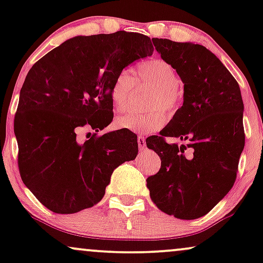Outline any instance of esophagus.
Here are the masks:
<instances>
[{"mask_svg":"<svg viewBox=\"0 0 263 263\" xmlns=\"http://www.w3.org/2000/svg\"><path fill=\"white\" fill-rule=\"evenodd\" d=\"M137 143H138V147H140L141 151H143L146 148V140H144V137H142V136H138L137 137Z\"/></svg>","mask_w":263,"mask_h":263,"instance_id":"esophagus-1","label":"esophagus"}]
</instances>
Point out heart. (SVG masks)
<instances>
[{"mask_svg": "<svg viewBox=\"0 0 263 263\" xmlns=\"http://www.w3.org/2000/svg\"><path fill=\"white\" fill-rule=\"evenodd\" d=\"M137 74L141 80L156 87L151 100V108L163 107L165 110H173L178 104L177 89L180 85V78L173 66L162 59H153L142 63L137 66ZM136 80L128 71H120L111 84L110 98L115 108L119 111L125 110L132 100L135 92ZM167 116L162 110H156L149 114H123L116 117L115 125L117 128L131 132L149 134L159 129L165 123Z\"/></svg>", "mask_w": 263, "mask_h": 263, "instance_id": "1", "label": "heart"}]
</instances>
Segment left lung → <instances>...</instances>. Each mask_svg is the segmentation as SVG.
I'll return each instance as SVG.
<instances>
[{
    "mask_svg": "<svg viewBox=\"0 0 263 263\" xmlns=\"http://www.w3.org/2000/svg\"><path fill=\"white\" fill-rule=\"evenodd\" d=\"M161 58L184 84L183 105L146 143L161 158V170L147 178L149 197L159 210L182 220L204 216L230 192L245 146L240 86L226 66L200 44L152 39ZM164 137L193 151L167 144Z\"/></svg>",
    "mask_w": 263,
    "mask_h": 263,
    "instance_id": "8db88e82",
    "label": "left lung"
}]
</instances>
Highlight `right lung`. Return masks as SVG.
Listing matches in <instances>:
<instances>
[{
    "mask_svg": "<svg viewBox=\"0 0 263 263\" xmlns=\"http://www.w3.org/2000/svg\"><path fill=\"white\" fill-rule=\"evenodd\" d=\"M147 35L120 31L77 35L45 54L27 74L14 117L25 185L53 213L74 214L101 200L112 172L138 153L137 136L117 129L80 142L83 127L101 131L114 119L117 74L151 57Z\"/></svg>",
    "mask_w": 263,
    "mask_h": 263,
    "instance_id": "right-lung-1",
    "label": "right lung"
}]
</instances>
